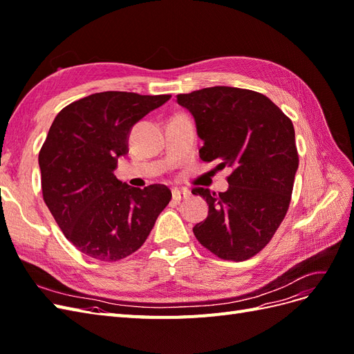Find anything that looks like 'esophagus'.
<instances>
[{
  "label": "esophagus",
  "instance_id": "obj_1",
  "mask_svg": "<svg viewBox=\"0 0 354 354\" xmlns=\"http://www.w3.org/2000/svg\"><path fill=\"white\" fill-rule=\"evenodd\" d=\"M187 196H189V192H187V190H180V189H174V190H173V199H174V201L186 199Z\"/></svg>",
  "mask_w": 354,
  "mask_h": 354
}]
</instances>
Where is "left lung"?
<instances>
[{
	"label": "left lung",
	"mask_w": 354,
	"mask_h": 354,
	"mask_svg": "<svg viewBox=\"0 0 354 354\" xmlns=\"http://www.w3.org/2000/svg\"><path fill=\"white\" fill-rule=\"evenodd\" d=\"M177 103L195 118L201 159L232 171L226 192L192 190L208 203L195 236L223 260H248L270 242L291 202L298 169L294 125L264 94L236 87L178 94Z\"/></svg>",
	"instance_id": "1"
}]
</instances>
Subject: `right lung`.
Returning <instances> with one entry per match:
<instances>
[{"label":"right lung","instance_id":"obj_1","mask_svg":"<svg viewBox=\"0 0 354 354\" xmlns=\"http://www.w3.org/2000/svg\"><path fill=\"white\" fill-rule=\"evenodd\" d=\"M169 99L95 93L68 104L50 127L38 156L42 196L66 239L94 260L136 252L171 201L164 185L136 189L113 174L134 124Z\"/></svg>","mask_w":354,"mask_h":354}]
</instances>
